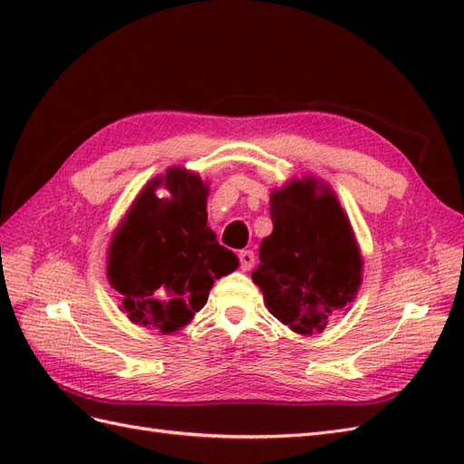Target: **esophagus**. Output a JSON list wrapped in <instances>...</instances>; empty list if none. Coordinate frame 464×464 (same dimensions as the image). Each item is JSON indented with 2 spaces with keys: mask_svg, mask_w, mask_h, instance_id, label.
Returning a JSON list of instances; mask_svg holds the SVG:
<instances>
[{
  "mask_svg": "<svg viewBox=\"0 0 464 464\" xmlns=\"http://www.w3.org/2000/svg\"><path fill=\"white\" fill-rule=\"evenodd\" d=\"M237 257H240L242 271H249L251 266H254V263H256V254L251 249H242L240 254H237Z\"/></svg>",
  "mask_w": 464,
  "mask_h": 464,
  "instance_id": "esophagus-1",
  "label": "esophagus"
}]
</instances>
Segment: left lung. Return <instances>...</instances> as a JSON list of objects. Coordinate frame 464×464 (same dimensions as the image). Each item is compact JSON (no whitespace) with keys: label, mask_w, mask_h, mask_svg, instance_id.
Masks as SVG:
<instances>
[{"label":"left lung","mask_w":464,"mask_h":464,"mask_svg":"<svg viewBox=\"0 0 464 464\" xmlns=\"http://www.w3.org/2000/svg\"><path fill=\"white\" fill-rule=\"evenodd\" d=\"M292 181L271 195L273 234L251 273L266 307L292 331L321 333L360 286L362 259L350 222L329 189Z\"/></svg>","instance_id":"1"}]
</instances>
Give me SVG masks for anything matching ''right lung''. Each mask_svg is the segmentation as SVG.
<instances>
[{
	"instance_id": "add662e5",
	"label": "right lung",
	"mask_w": 464,
	"mask_h": 464,
	"mask_svg": "<svg viewBox=\"0 0 464 464\" xmlns=\"http://www.w3.org/2000/svg\"><path fill=\"white\" fill-rule=\"evenodd\" d=\"M164 185L172 200H159ZM207 188L199 176L170 168L135 199L108 254V278L130 319L170 333L207 304L215 278L236 271L237 257L207 227Z\"/></svg>"
}]
</instances>
